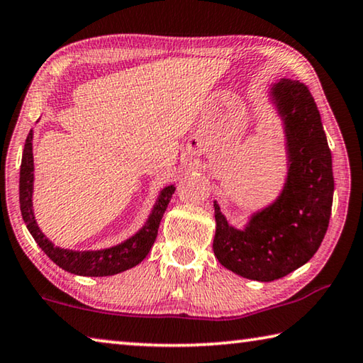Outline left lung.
<instances>
[{
  "mask_svg": "<svg viewBox=\"0 0 363 363\" xmlns=\"http://www.w3.org/2000/svg\"><path fill=\"white\" fill-rule=\"evenodd\" d=\"M270 97L285 126L284 190L242 230L229 225L214 201V255L232 272L257 281L285 277L315 255L328 229L335 190L331 152L311 91L284 78L272 84Z\"/></svg>",
  "mask_w": 363,
  "mask_h": 363,
  "instance_id": "left-lung-1",
  "label": "left lung"
}]
</instances>
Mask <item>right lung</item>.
<instances>
[{"instance_id":"add662e5","label":"right lung","mask_w":363,"mask_h":363,"mask_svg":"<svg viewBox=\"0 0 363 363\" xmlns=\"http://www.w3.org/2000/svg\"><path fill=\"white\" fill-rule=\"evenodd\" d=\"M33 133L30 131L26 147L22 153L21 164V181H19V200L22 218L26 220L28 232L32 233L35 242L40 245V248L49 256V259L54 261L59 267L70 274L83 275V277H107V275L120 274L123 270H128L144 259L149 255L153 242H155L160 220H162L167 206L173 196L176 187H164L158 195V200L153 210L147 219L145 225L138 233H134L131 238H128L120 245L106 250L97 251H73L54 247L51 240L40 230L38 224L35 220L32 195H33Z\"/></svg>"}]
</instances>
